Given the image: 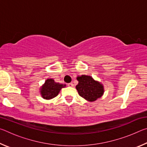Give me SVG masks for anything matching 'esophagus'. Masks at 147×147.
<instances>
[{"mask_svg": "<svg viewBox=\"0 0 147 147\" xmlns=\"http://www.w3.org/2000/svg\"><path fill=\"white\" fill-rule=\"evenodd\" d=\"M67 85H68L69 87H71V88H73V86H74L73 83H69V84H67Z\"/></svg>", "mask_w": 147, "mask_h": 147, "instance_id": "obj_1", "label": "esophagus"}]
</instances>
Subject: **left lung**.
I'll use <instances>...</instances> for the list:
<instances>
[{"label": "left lung", "mask_w": 147, "mask_h": 147, "mask_svg": "<svg viewBox=\"0 0 147 147\" xmlns=\"http://www.w3.org/2000/svg\"><path fill=\"white\" fill-rule=\"evenodd\" d=\"M76 80L78 81L76 89L79 95L89 102H94L100 98L104 94V88L103 84L98 80H95L89 75L78 76Z\"/></svg>", "instance_id": "8db88e82"}]
</instances>
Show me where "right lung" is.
Instances as JSON below:
<instances>
[{"mask_svg":"<svg viewBox=\"0 0 147 147\" xmlns=\"http://www.w3.org/2000/svg\"><path fill=\"white\" fill-rule=\"evenodd\" d=\"M66 86L65 84L56 82L53 78H49L40 88V94L42 98L45 100H50L58 95L61 88Z\"/></svg>","mask_w":147,"mask_h":147,"instance_id":"right-lung-1","label":"right lung"}]
</instances>
